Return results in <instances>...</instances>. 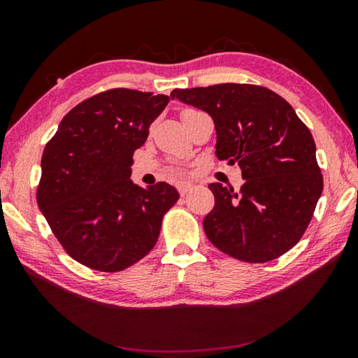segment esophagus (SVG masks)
<instances>
[{"instance_id":"esophagus-1","label":"esophagus","mask_w":358,"mask_h":358,"mask_svg":"<svg viewBox=\"0 0 358 358\" xmlns=\"http://www.w3.org/2000/svg\"><path fill=\"white\" fill-rule=\"evenodd\" d=\"M191 187H192L191 183H180V185H177V189H178V192L181 194V196H185V194L189 191Z\"/></svg>"}]
</instances>
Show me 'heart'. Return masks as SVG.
Returning <instances> with one entry per match:
<instances>
[{"label":"heart","instance_id":"obj_1","mask_svg":"<svg viewBox=\"0 0 358 358\" xmlns=\"http://www.w3.org/2000/svg\"><path fill=\"white\" fill-rule=\"evenodd\" d=\"M192 113H197V110H194V108H185V110L181 112V118H185L187 115H192Z\"/></svg>","mask_w":358,"mask_h":358}]
</instances>
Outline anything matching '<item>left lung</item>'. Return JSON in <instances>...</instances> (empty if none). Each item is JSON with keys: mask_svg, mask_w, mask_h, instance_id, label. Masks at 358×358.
<instances>
[{"mask_svg": "<svg viewBox=\"0 0 358 358\" xmlns=\"http://www.w3.org/2000/svg\"><path fill=\"white\" fill-rule=\"evenodd\" d=\"M172 99L213 118L216 156L241 169L240 191L210 183L215 207L203 230L217 250L268 262L294 248L322 194L316 143L292 106L268 88L221 83L173 90Z\"/></svg>", "mask_w": 358, "mask_h": 358, "instance_id": "1", "label": "left lung"}]
</instances>
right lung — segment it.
I'll return each mask as SVG.
<instances>
[{
    "mask_svg": "<svg viewBox=\"0 0 358 358\" xmlns=\"http://www.w3.org/2000/svg\"><path fill=\"white\" fill-rule=\"evenodd\" d=\"M169 96L115 88L66 115L41 161L38 205L69 256L98 271H121L153 250L162 216L180 194L159 181L132 183L134 151Z\"/></svg>",
    "mask_w": 358,
    "mask_h": 358,
    "instance_id": "right-lung-1",
    "label": "right lung"
}]
</instances>
